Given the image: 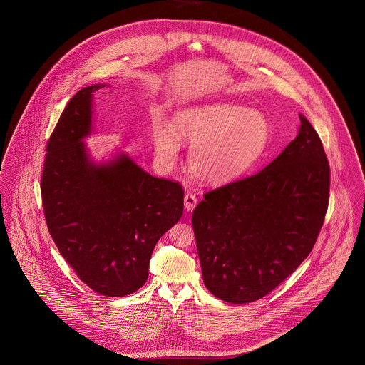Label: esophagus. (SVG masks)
I'll list each match as a JSON object with an SVG mask.
<instances>
[{"label": "esophagus", "mask_w": 365, "mask_h": 365, "mask_svg": "<svg viewBox=\"0 0 365 365\" xmlns=\"http://www.w3.org/2000/svg\"><path fill=\"white\" fill-rule=\"evenodd\" d=\"M198 204V198L195 197V194H185L184 197V207L188 212H192Z\"/></svg>", "instance_id": "esophagus-1"}]
</instances>
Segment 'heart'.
I'll return each instance as SVG.
<instances>
[{
  "mask_svg": "<svg viewBox=\"0 0 365 365\" xmlns=\"http://www.w3.org/2000/svg\"><path fill=\"white\" fill-rule=\"evenodd\" d=\"M158 158L173 164L180 153V139L192 145L188 164L200 180L220 185L246 174L264 152L269 125L265 116L246 106L210 104L182 109L174 126L163 116L152 125Z\"/></svg>",
  "mask_w": 365,
  "mask_h": 365,
  "instance_id": "b5f03b06",
  "label": "heart"
}]
</instances>
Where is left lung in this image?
Masks as SVG:
<instances>
[{
	"mask_svg": "<svg viewBox=\"0 0 365 365\" xmlns=\"http://www.w3.org/2000/svg\"><path fill=\"white\" fill-rule=\"evenodd\" d=\"M298 136L260 173L204 195L192 227L205 287L230 304L261 299L312 252L329 205L330 167L299 115Z\"/></svg>",
	"mask_w": 365,
	"mask_h": 365,
	"instance_id": "1",
	"label": "left lung"
}]
</instances>
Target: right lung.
I'll return each instance as SVG.
<instances>
[{"label": "right lung", "mask_w": 365, "mask_h": 365, "mask_svg": "<svg viewBox=\"0 0 365 365\" xmlns=\"http://www.w3.org/2000/svg\"><path fill=\"white\" fill-rule=\"evenodd\" d=\"M80 90L46 146L41 192L54 245L78 278L105 297L138 291L149 277L158 239L184 209L180 182L157 178L119 155L94 164L83 139L91 133L93 94Z\"/></svg>", "instance_id": "1"}]
</instances>
